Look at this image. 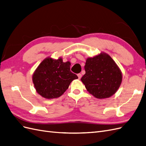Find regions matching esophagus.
<instances>
[{
    "label": "esophagus",
    "instance_id": "obj_1",
    "mask_svg": "<svg viewBox=\"0 0 146 146\" xmlns=\"http://www.w3.org/2000/svg\"><path fill=\"white\" fill-rule=\"evenodd\" d=\"M77 76L78 77V79H80L82 78V75L81 74H77Z\"/></svg>",
    "mask_w": 146,
    "mask_h": 146
}]
</instances>
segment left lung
Wrapping results in <instances>:
<instances>
[{
	"instance_id": "obj_1",
	"label": "left lung",
	"mask_w": 146,
	"mask_h": 146,
	"mask_svg": "<svg viewBox=\"0 0 146 146\" xmlns=\"http://www.w3.org/2000/svg\"><path fill=\"white\" fill-rule=\"evenodd\" d=\"M85 70L86 73L81 80L88 91L96 98H110L121 85V70L111 56L105 53L87 58Z\"/></svg>"
}]
</instances>
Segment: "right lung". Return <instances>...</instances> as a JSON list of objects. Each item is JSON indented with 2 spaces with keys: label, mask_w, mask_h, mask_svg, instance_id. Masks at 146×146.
Returning a JSON list of instances; mask_svg holds the SVG:
<instances>
[{
  "label": "right lung",
  "mask_w": 146,
  "mask_h": 146,
  "mask_svg": "<svg viewBox=\"0 0 146 146\" xmlns=\"http://www.w3.org/2000/svg\"><path fill=\"white\" fill-rule=\"evenodd\" d=\"M78 78L70 70V63L60 58H47L38 66L33 75V82L38 93L46 99L59 98L67 90L70 83Z\"/></svg>",
  "instance_id": "obj_1"
}]
</instances>
